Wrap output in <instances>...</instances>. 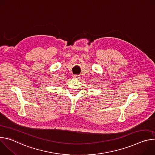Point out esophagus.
I'll list each match as a JSON object with an SVG mask.
<instances>
[{"label":"esophagus","instance_id":"obj_1","mask_svg":"<svg viewBox=\"0 0 155 155\" xmlns=\"http://www.w3.org/2000/svg\"><path fill=\"white\" fill-rule=\"evenodd\" d=\"M73 78H76V79H79V78H80V75H74L73 76Z\"/></svg>","mask_w":155,"mask_h":155}]
</instances>
